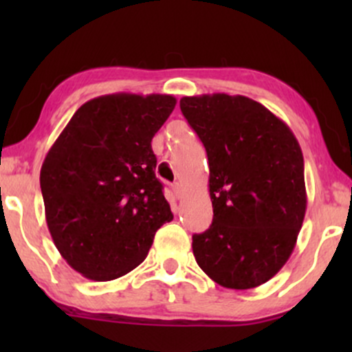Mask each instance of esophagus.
Returning a JSON list of instances; mask_svg holds the SVG:
<instances>
[{
	"mask_svg": "<svg viewBox=\"0 0 352 352\" xmlns=\"http://www.w3.org/2000/svg\"><path fill=\"white\" fill-rule=\"evenodd\" d=\"M172 190H173V195H175L177 199L180 200L182 195H184V190H182V185H180V184H173Z\"/></svg>",
	"mask_w": 352,
	"mask_h": 352,
	"instance_id": "obj_1",
	"label": "esophagus"
}]
</instances>
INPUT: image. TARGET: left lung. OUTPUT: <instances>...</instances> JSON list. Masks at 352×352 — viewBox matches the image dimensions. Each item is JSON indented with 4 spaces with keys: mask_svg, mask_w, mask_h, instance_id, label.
<instances>
[{
    "mask_svg": "<svg viewBox=\"0 0 352 352\" xmlns=\"http://www.w3.org/2000/svg\"><path fill=\"white\" fill-rule=\"evenodd\" d=\"M205 145L213 221L192 236L197 263L232 289L263 285L292 256L306 213L305 162L281 119L245 96L180 99Z\"/></svg>",
    "mask_w": 352,
    "mask_h": 352,
    "instance_id": "left-lung-1",
    "label": "left lung"
}]
</instances>
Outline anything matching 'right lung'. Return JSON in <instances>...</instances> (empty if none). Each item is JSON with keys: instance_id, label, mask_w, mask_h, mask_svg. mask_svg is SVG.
Wrapping results in <instances>:
<instances>
[{"instance_id": "1", "label": "right lung", "mask_w": 352, "mask_h": 352, "mask_svg": "<svg viewBox=\"0 0 352 352\" xmlns=\"http://www.w3.org/2000/svg\"><path fill=\"white\" fill-rule=\"evenodd\" d=\"M175 104L173 96L125 92L87 100L44 159L39 182L52 241L89 280L132 272L172 221L152 139Z\"/></svg>"}]
</instances>
